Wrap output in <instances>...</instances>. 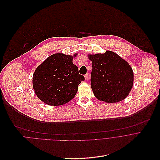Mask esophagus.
I'll return each instance as SVG.
<instances>
[{
    "label": "esophagus",
    "mask_w": 160,
    "mask_h": 160,
    "mask_svg": "<svg viewBox=\"0 0 160 160\" xmlns=\"http://www.w3.org/2000/svg\"><path fill=\"white\" fill-rule=\"evenodd\" d=\"M84 78H85V80H87L88 78V74H86L84 75Z\"/></svg>",
    "instance_id": "34e87169"
}]
</instances>
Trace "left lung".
Wrapping results in <instances>:
<instances>
[{"label":"left lung","instance_id":"1","mask_svg":"<svg viewBox=\"0 0 160 160\" xmlns=\"http://www.w3.org/2000/svg\"><path fill=\"white\" fill-rule=\"evenodd\" d=\"M92 62L91 88L97 98L117 103L129 95L134 82V72L129 63L112 51L88 55Z\"/></svg>","mask_w":160,"mask_h":160}]
</instances>
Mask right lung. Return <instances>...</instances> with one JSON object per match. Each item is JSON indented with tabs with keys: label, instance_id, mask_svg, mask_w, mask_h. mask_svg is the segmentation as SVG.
<instances>
[{
	"label": "right lung",
	"instance_id": "1",
	"mask_svg": "<svg viewBox=\"0 0 160 160\" xmlns=\"http://www.w3.org/2000/svg\"><path fill=\"white\" fill-rule=\"evenodd\" d=\"M63 53L48 57L36 69L33 86L37 97L51 106H59L71 101L77 93L78 86L84 77L73 64V57Z\"/></svg>",
	"mask_w": 160,
	"mask_h": 160
}]
</instances>
